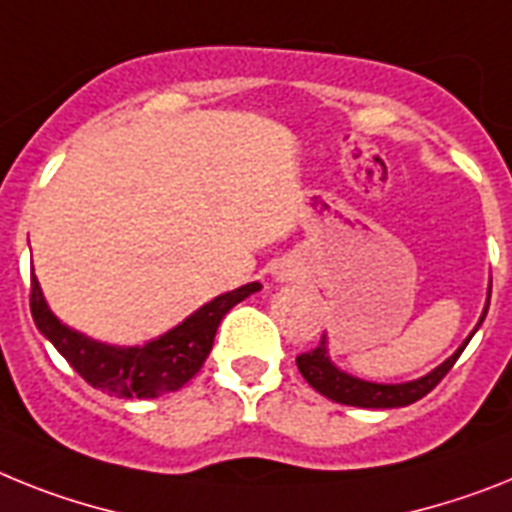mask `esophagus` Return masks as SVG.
I'll return each mask as SVG.
<instances>
[{"instance_id":"34e87169","label":"esophagus","mask_w":512,"mask_h":512,"mask_svg":"<svg viewBox=\"0 0 512 512\" xmlns=\"http://www.w3.org/2000/svg\"><path fill=\"white\" fill-rule=\"evenodd\" d=\"M273 281L276 283L302 281V268H299V263L289 260V257H283V260H278V263L273 265Z\"/></svg>"}]
</instances>
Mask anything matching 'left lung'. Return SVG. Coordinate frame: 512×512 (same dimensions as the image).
Masks as SVG:
<instances>
[{
    "instance_id": "8db88e82",
    "label": "left lung",
    "mask_w": 512,
    "mask_h": 512,
    "mask_svg": "<svg viewBox=\"0 0 512 512\" xmlns=\"http://www.w3.org/2000/svg\"><path fill=\"white\" fill-rule=\"evenodd\" d=\"M489 294H492V281H489L487 302H484L482 317H479V322L474 325V330L468 333L466 341H463L445 362L437 364V367L432 369V372H427V375L416 377V380L375 382L351 375V372H346V369H341L333 362L328 346V333L322 336L320 346H317L315 351L296 356V367H299L304 380H307L317 393L330 398V401L343 403V406H359V409H401V406H409V403H416L419 398H424L442 377L448 375L450 367L455 364V359H458V356L463 354V349L468 346V341L474 338L476 330L482 328V322L484 317H487L489 309Z\"/></svg>"
}]
</instances>
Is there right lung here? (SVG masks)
I'll return each mask as SVG.
<instances>
[{
	"mask_svg": "<svg viewBox=\"0 0 512 512\" xmlns=\"http://www.w3.org/2000/svg\"><path fill=\"white\" fill-rule=\"evenodd\" d=\"M260 289L263 283L252 281L234 291L218 294L216 299H210L192 315L184 317L179 325L135 346L98 341L59 320L51 312L33 270H30V312L38 333L93 388L117 398H158L187 385L203 369L226 312Z\"/></svg>",
	"mask_w": 512,
	"mask_h": 512,
	"instance_id": "obj_1",
	"label": "right lung"
}]
</instances>
